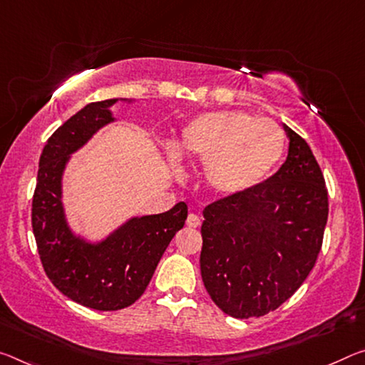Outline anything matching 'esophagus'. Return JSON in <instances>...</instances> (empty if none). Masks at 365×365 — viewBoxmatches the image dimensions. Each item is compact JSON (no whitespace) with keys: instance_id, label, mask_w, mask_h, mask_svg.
I'll return each instance as SVG.
<instances>
[{"instance_id":"obj_1","label":"esophagus","mask_w":365,"mask_h":365,"mask_svg":"<svg viewBox=\"0 0 365 365\" xmlns=\"http://www.w3.org/2000/svg\"><path fill=\"white\" fill-rule=\"evenodd\" d=\"M200 224H201L200 216H196V214H188V217H187L188 227H198Z\"/></svg>"}]
</instances>
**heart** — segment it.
I'll list each match as a JSON object with an SVG mask.
<instances>
[{
    "label": "heart",
    "instance_id": "1",
    "mask_svg": "<svg viewBox=\"0 0 365 365\" xmlns=\"http://www.w3.org/2000/svg\"><path fill=\"white\" fill-rule=\"evenodd\" d=\"M286 151L279 125L239 110L210 112L182 128L177 154L205 165V182L214 193L234 196L263 183Z\"/></svg>",
    "mask_w": 365,
    "mask_h": 365
}]
</instances>
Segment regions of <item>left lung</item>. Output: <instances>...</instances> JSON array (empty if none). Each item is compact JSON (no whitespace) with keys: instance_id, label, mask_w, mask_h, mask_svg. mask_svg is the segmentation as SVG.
Returning a JSON list of instances; mask_svg holds the SVG:
<instances>
[{"instance_id":"8db88e82","label":"left lung","mask_w":365,"mask_h":365,"mask_svg":"<svg viewBox=\"0 0 365 365\" xmlns=\"http://www.w3.org/2000/svg\"><path fill=\"white\" fill-rule=\"evenodd\" d=\"M287 159L268 180L203 210L200 268L214 304L262 317L297 291L315 266L328 192L309 144L287 125Z\"/></svg>"}]
</instances>
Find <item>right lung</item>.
Wrapping results in <instances>:
<instances>
[{"label": "right lung", "instance_id": "right-lung-1", "mask_svg": "<svg viewBox=\"0 0 365 365\" xmlns=\"http://www.w3.org/2000/svg\"><path fill=\"white\" fill-rule=\"evenodd\" d=\"M118 101L135 102L88 103L51 135L40 155L32 200V229L45 273L66 297L102 312L125 309L143 296L188 214L180 201L165 212L126 219L101 240L71 227L63 203L66 165L97 131L117 121L112 107Z\"/></svg>", "mask_w": 365, "mask_h": 365}]
</instances>
